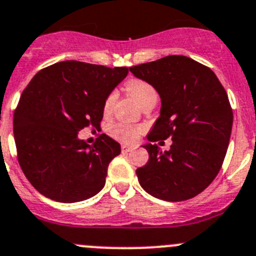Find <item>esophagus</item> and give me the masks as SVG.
<instances>
[{"label": "esophagus", "mask_w": 256, "mask_h": 256, "mask_svg": "<svg viewBox=\"0 0 256 256\" xmlns=\"http://www.w3.org/2000/svg\"><path fill=\"white\" fill-rule=\"evenodd\" d=\"M131 150H134V146L126 145V144L121 145V151H122V152H128V151H131Z\"/></svg>", "instance_id": "34e87169"}]
</instances>
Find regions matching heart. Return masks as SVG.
Segmentation results:
<instances>
[{
    "instance_id": "obj_1",
    "label": "heart",
    "mask_w": 256,
    "mask_h": 256,
    "mask_svg": "<svg viewBox=\"0 0 256 256\" xmlns=\"http://www.w3.org/2000/svg\"><path fill=\"white\" fill-rule=\"evenodd\" d=\"M126 90L131 94L134 98L140 104L141 106L148 101L150 98H158V94L156 90L150 85L148 82L144 80H131L128 81V85H126ZM116 100V94L112 92L108 96L105 101V105H104V111L106 114L110 112L114 108V104ZM141 132V128L138 126H131V125H125V124H118L114 128L112 134L115 138H118V140L125 141V142H132L136 138H138Z\"/></svg>"
}]
</instances>
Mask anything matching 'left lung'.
<instances>
[{
  "label": "left lung",
  "instance_id": "left-lung-1",
  "mask_svg": "<svg viewBox=\"0 0 256 256\" xmlns=\"http://www.w3.org/2000/svg\"><path fill=\"white\" fill-rule=\"evenodd\" d=\"M130 71L161 98L148 140H172L168 151L142 145L148 161L136 170L141 188L165 202L196 196L216 178L226 155L232 128L226 91L209 68L186 56L171 54Z\"/></svg>",
  "mask_w": 256,
  "mask_h": 256
}]
</instances>
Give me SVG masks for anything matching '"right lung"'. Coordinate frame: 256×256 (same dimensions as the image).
<instances>
[{
  "instance_id": "obj_1",
  "label": "right lung",
  "mask_w": 256,
  "mask_h": 256,
  "mask_svg": "<svg viewBox=\"0 0 256 256\" xmlns=\"http://www.w3.org/2000/svg\"><path fill=\"white\" fill-rule=\"evenodd\" d=\"M128 74V68L71 60L38 71L30 81L14 111V136L20 166L40 194L78 202L102 190L120 144L101 134L88 145L78 132L100 128L106 98Z\"/></svg>"
}]
</instances>
